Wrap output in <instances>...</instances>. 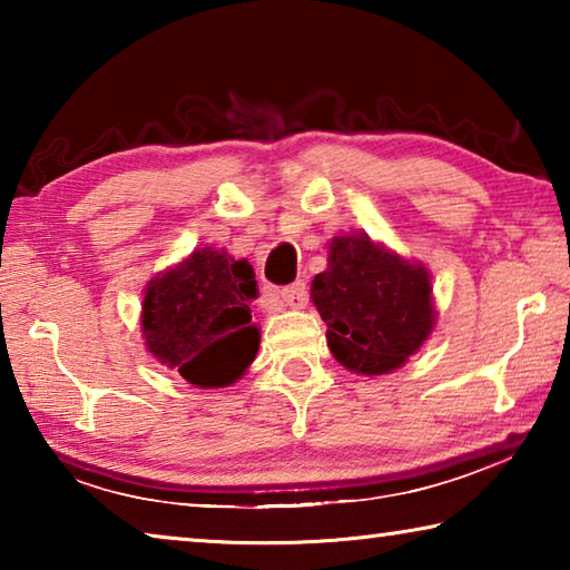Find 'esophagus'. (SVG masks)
I'll list each match as a JSON object with an SVG mask.
<instances>
[{"label":"esophagus","mask_w":570,"mask_h":570,"mask_svg":"<svg viewBox=\"0 0 570 570\" xmlns=\"http://www.w3.org/2000/svg\"><path fill=\"white\" fill-rule=\"evenodd\" d=\"M278 296H282V302L292 308H304L308 302V292L304 282H294L292 286H284L282 292H278Z\"/></svg>","instance_id":"esophagus-1"}]
</instances>
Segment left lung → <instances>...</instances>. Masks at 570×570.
I'll list each match as a JSON object with an SVG mask.
<instances>
[{
    "instance_id": "8db88e82",
    "label": "left lung",
    "mask_w": 570,
    "mask_h": 570,
    "mask_svg": "<svg viewBox=\"0 0 570 570\" xmlns=\"http://www.w3.org/2000/svg\"><path fill=\"white\" fill-rule=\"evenodd\" d=\"M430 294L428 268L366 236L334 238L330 268L312 282L332 354L360 374L397 370L420 350L435 324Z\"/></svg>"
}]
</instances>
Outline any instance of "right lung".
<instances>
[{"label":"right lung","instance_id":"right-lung-1","mask_svg":"<svg viewBox=\"0 0 570 570\" xmlns=\"http://www.w3.org/2000/svg\"><path fill=\"white\" fill-rule=\"evenodd\" d=\"M254 268L226 250L198 248L186 262L153 278L142 302L148 350L198 387H226L258 352L248 298Z\"/></svg>","mask_w":570,"mask_h":570}]
</instances>
